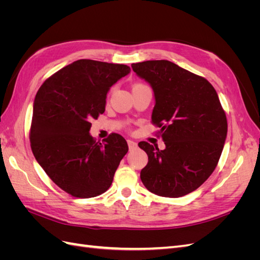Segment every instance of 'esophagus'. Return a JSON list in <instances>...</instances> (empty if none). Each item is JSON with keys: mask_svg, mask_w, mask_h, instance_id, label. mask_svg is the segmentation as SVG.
<instances>
[{"mask_svg": "<svg viewBox=\"0 0 260 260\" xmlns=\"http://www.w3.org/2000/svg\"><path fill=\"white\" fill-rule=\"evenodd\" d=\"M128 145H129L130 151H133V149H136L138 147V144L132 140H128Z\"/></svg>", "mask_w": 260, "mask_h": 260, "instance_id": "34e87169", "label": "esophagus"}]
</instances>
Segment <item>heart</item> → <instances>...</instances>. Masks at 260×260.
Returning <instances> with one entry per match:
<instances>
[{
    "label": "heart",
    "mask_w": 260,
    "mask_h": 260,
    "mask_svg": "<svg viewBox=\"0 0 260 260\" xmlns=\"http://www.w3.org/2000/svg\"><path fill=\"white\" fill-rule=\"evenodd\" d=\"M135 85H140V83H137V84H135ZM135 85H133V86H135Z\"/></svg>",
    "instance_id": "obj_1"
}]
</instances>
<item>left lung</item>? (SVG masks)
Returning <instances> with one entry per match:
<instances>
[{"label": "left lung", "instance_id": "left-lung-1", "mask_svg": "<svg viewBox=\"0 0 260 260\" xmlns=\"http://www.w3.org/2000/svg\"><path fill=\"white\" fill-rule=\"evenodd\" d=\"M154 92L152 121L160 128L165 149L147 142L141 180L149 192L180 198L195 191L215 170L226 139L228 123L216 90L205 78L169 60L131 65Z\"/></svg>", "mask_w": 260, "mask_h": 260}]
</instances>
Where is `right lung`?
Listing matches in <instances>:
<instances>
[{
	"instance_id": "obj_1",
	"label": "right lung",
	"mask_w": 260,
	"mask_h": 260,
	"mask_svg": "<svg viewBox=\"0 0 260 260\" xmlns=\"http://www.w3.org/2000/svg\"><path fill=\"white\" fill-rule=\"evenodd\" d=\"M128 74L127 65L79 59L50 77L37 93L31 149L53 182L75 198L106 192L128 152L120 135L113 133L104 143L90 135V121L105 112L109 89Z\"/></svg>"
}]
</instances>
